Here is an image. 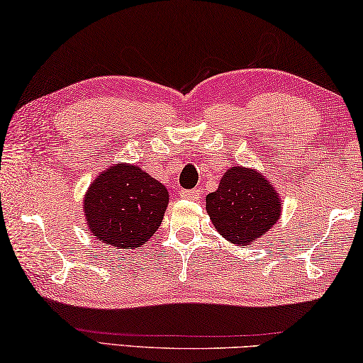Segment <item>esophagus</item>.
I'll return each instance as SVG.
<instances>
[{"mask_svg":"<svg viewBox=\"0 0 363 363\" xmlns=\"http://www.w3.org/2000/svg\"><path fill=\"white\" fill-rule=\"evenodd\" d=\"M180 196L183 199H189V201H196L199 198V191L198 189H182Z\"/></svg>","mask_w":363,"mask_h":363,"instance_id":"esophagus-1","label":"esophagus"}]
</instances>
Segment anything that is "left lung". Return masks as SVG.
<instances>
[{
	"mask_svg": "<svg viewBox=\"0 0 363 363\" xmlns=\"http://www.w3.org/2000/svg\"><path fill=\"white\" fill-rule=\"evenodd\" d=\"M206 211L225 240L246 246L277 223L281 201L257 170L235 165L225 172L216 191L206 196Z\"/></svg>",
	"mask_w": 363,
	"mask_h": 363,
	"instance_id": "8db88e82",
	"label": "left lung"
}]
</instances>
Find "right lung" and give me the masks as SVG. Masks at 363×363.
I'll return each mask as SVG.
<instances>
[{
	"label": "right lung",
	"mask_w": 363,
	"mask_h": 363,
	"mask_svg": "<svg viewBox=\"0 0 363 363\" xmlns=\"http://www.w3.org/2000/svg\"><path fill=\"white\" fill-rule=\"evenodd\" d=\"M169 191L138 165L118 162L101 172L83 199L93 236L116 249L141 247L162 222Z\"/></svg>",
	"instance_id": "add662e5"
}]
</instances>
